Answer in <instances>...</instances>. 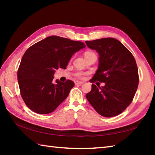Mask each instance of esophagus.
<instances>
[{"instance_id":"esophagus-1","label":"esophagus","mask_w":155,"mask_h":155,"mask_svg":"<svg viewBox=\"0 0 155 155\" xmlns=\"http://www.w3.org/2000/svg\"><path fill=\"white\" fill-rule=\"evenodd\" d=\"M74 84H75L76 85H78V84H83V82L76 81H74Z\"/></svg>"}]
</instances>
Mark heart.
I'll return each instance as SVG.
<instances>
[{
	"label": "heart",
	"instance_id": "b5f03b06",
	"mask_svg": "<svg viewBox=\"0 0 155 155\" xmlns=\"http://www.w3.org/2000/svg\"><path fill=\"white\" fill-rule=\"evenodd\" d=\"M87 53H91V52H85V54H87ZM78 76H79V77H81V76H82V74H78Z\"/></svg>",
	"mask_w": 155,
	"mask_h": 155
}]
</instances>
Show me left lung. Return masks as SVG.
I'll return each mask as SVG.
<instances>
[{"mask_svg":"<svg viewBox=\"0 0 155 155\" xmlns=\"http://www.w3.org/2000/svg\"><path fill=\"white\" fill-rule=\"evenodd\" d=\"M88 48L99 55L98 69L91 83H104L86 94L88 101L97 113L104 117L117 116L132 102L139 84V72L132 53L113 38L87 41Z\"/></svg>","mask_w":155,"mask_h":155,"instance_id":"1","label":"left lung"}]
</instances>
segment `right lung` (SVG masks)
<instances>
[{
  "instance_id": "add662e5",
  "label": "right lung",
  "mask_w": 155,
  "mask_h": 155,
  "mask_svg": "<svg viewBox=\"0 0 155 155\" xmlns=\"http://www.w3.org/2000/svg\"><path fill=\"white\" fill-rule=\"evenodd\" d=\"M84 47L81 41L50 36L26 51L17 78L21 97L31 110L51 113L65 100L74 83L71 80L54 83V74L59 68L65 69L72 56Z\"/></svg>"
}]
</instances>
